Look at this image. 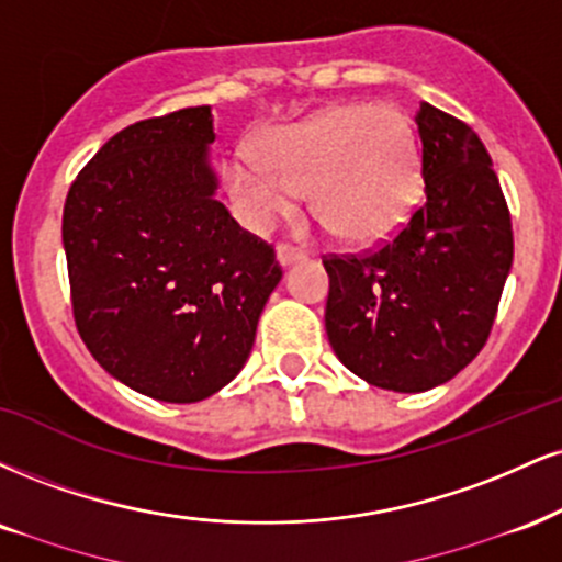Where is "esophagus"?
<instances>
[{
	"label": "esophagus",
	"mask_w": 562,
	"mask_h": 562,
	"mask_svg": "<svg viewBox=\"0 0 562 562\" xmlns=\"http://www.w3.org/2000/svg\"><path fill=\"white\" fill-rule=\"evenodd\" d=\"M303 259H306V251H301V248L288 246V243H280V246H277V261H280L282 267H290V263L303 261Z\"/></svg>",
	"instance_id": "esophagus-1"
}]
</instances>
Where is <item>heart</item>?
<instances>
[{
  "instance_id": "b5f03b06",
  "label": "heart",
  "mask_w": 562,
  "mask_h": 562,
  "mask_svg": "<svg viewBox=\"0 0 562 562\" xmlns=\"http://www.w3.org/2000/svg\"><path fill=\"white\" fill-rule=\"evenodd\" d=\"M227 191L246 225L272 227L311 191V212L353 246L387 240L422 199L416 133L392 104H337L263 138L261 157L235 151Z\"/></svg>"
}]
</instances>
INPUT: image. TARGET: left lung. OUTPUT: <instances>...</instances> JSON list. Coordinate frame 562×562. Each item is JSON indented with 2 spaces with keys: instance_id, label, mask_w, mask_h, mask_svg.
<instances>
[{
  "instance_id": "left-lung-1",
  "label": "left lung",
  "mask_w": 562,
  "mask_h": 562,
  "mask_svg": "<svg viewBox=\"0 0 562 562\" xmlns=\"http://www.w3.org/2000/svg\"><path fill=\"white\" fill-rule=\"evenodd\" d=\"M424 204L392 240L329 254L324 327L356 376L424 392L484 348L513 263L508 201L479 135L422 101Z\"/></svg>"
}]
</instances>
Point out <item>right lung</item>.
Returning <instances> with one entry per match:
<instances>
[{
  "instance_id": "obj_1",
  "label": "right lung",
  "mask_w": 562,
  "mask_h": 562,
  "mask_svg": "<svg viewBox=\"0 0 562 562\" xmlns=\"http://www.w3.org/2000/svg\"><path fill=\"white\" fill-rule=\"evenodd\" d=\"M212 106L127 125L72 180L63 243L76 327L114 380L195 403L238 376L282 277L214 199Z\"/></svg>"
}]
</instances>
